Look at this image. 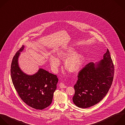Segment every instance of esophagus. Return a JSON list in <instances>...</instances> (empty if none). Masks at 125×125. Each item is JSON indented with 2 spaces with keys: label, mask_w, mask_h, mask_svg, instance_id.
<instances>
[{
  "label": "esophagus",
  "mask_w": 125,
  "mask_h": 125,
  "mask_svg": "<svg viewBox=\"0 0 125 125\" xmlns=\"http://www.w3.org/2000/svg\"><path fill=\"white\" fill-rule=\"evenodd\" d=\"M59 87L61 88H65L67 87L66 86H65V85L63 83L61 82L60 83V84H59Z\"/></svg>",
  "instance_id": "esophagus-1"
}]
</instances>
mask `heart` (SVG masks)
Returning a JSON list of instances; mask_svg holds the SVG:
<instances>
[{"label":"heart","instance_id":"1","mask_svg":"<svg viewBox=\"0 0 125 125\" xmlns=\"http://www.w3.org/2000/svg\"><path fill=\"white\" fill-rule=\"evenodd\" d=\"M57 57L51 55L49 58L50 64L54 71L60 65V60L64 61V67L70 73H77L85 60L84 54L81 52H76L74 48L70 47L60 49L56 52Z\"/></svg>","mask_w":125,"mask_h":125}]
</instances>
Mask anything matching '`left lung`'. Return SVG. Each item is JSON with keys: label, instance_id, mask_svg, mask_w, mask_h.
<instances>
[{"label": "left lung", "instance_id": "left-lung-1", "mask_svg": "<svg viewBox=\"0 0 125 125\" xmlns=\"http://www.w3.org/2000/svg\"><path fill=\"white\" fill-rule=\"evenodd\" d=\"M114 72L113 63L107 49L102 60L95 63H89L79 72L74 85V104L85 108L99 103L112 84Z\"/></svg>", "mask_w": 125, "mask_h": 125}]
</instances>
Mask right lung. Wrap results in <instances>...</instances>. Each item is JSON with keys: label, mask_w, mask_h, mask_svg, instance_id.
Wrapping results in <instances>:
<instances>
[{"label": "right lung", "mask_w": 125, "mask_h": 125, "mask_svg": "<svg viewBox=\"0 0 125 125\" xmlns=\"http://www.w3.org/2000/svg\"><path fill=\"white\" fill-rule=\"evenodd\" d=\"M24 48L22 46L13 58L12 80L19 96L26 104L36 109H43L52 101L58 79L56 75L42 68L31 75L24 73L19 66V58Z\"/></svg>", "instance_id": "obj_1"}]
</instances>
